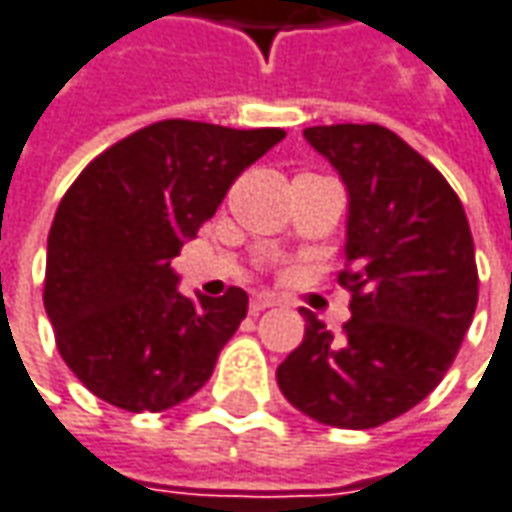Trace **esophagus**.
I'll return each instance as SVG.
<instances>
[{
  "label": "esophagus",
  "instance_id": "esophagus-1",
  "mask_svg": "<svg viewBox=\"0 0 512 512\" xmlns=\"http://www.w3.org/2000/svg\"><path fill=\"white\" fill-rule=\"evenodd\" d=\"M280 300L275 295H269V292H257L252 303H249V309H252V315H260L263 309H269V306H278Z\"/></svg>",
  "mask_w": 512,
  "mask_h": 512
}]
</instances>
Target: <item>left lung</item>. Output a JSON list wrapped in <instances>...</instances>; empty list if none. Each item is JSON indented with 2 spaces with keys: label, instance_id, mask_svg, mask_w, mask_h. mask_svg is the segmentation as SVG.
Instances as JSON below:
<instances>
[{
  "label": "left lung",
  "instance_id": "obj_1",
  "mask_svg": "<svg viewBox=\"0 0 512 512\" xmlns=\"http://www.w3.org/2000/svg\"><path fill=\"white\" fill-rule=\"evenodd\" d=\"M306 143L341 174L349 197L344 335L303 312V344L278 367V387L303 415L369 430L424 401L478 303L473 234L441 171L384 125H315Z\"/></svg>",
  "mask_w": 512,
  "mask_h": 512
}]
</instances>
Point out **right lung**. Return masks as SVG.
Masks as SVG:
<instances>
[{
    "instance_id": "1",
    "label": "right lung",
    "mask_w": 512,
    "mask_h": 512,
    "mask_svg": "<svg viewBox=\"0 0 512 512\" xmlns=\"http://www.w3.org/2000/svg\"><path fill=\"white\" fill-rule=\"evenodd\" d=\"M283 137V128L163 120L102 151L65 191L42 300L62 361L97 398L160 412L212 378L249 295L232 286L223 298H186L171 257Z\"/></svg>"
}]
</instances>
